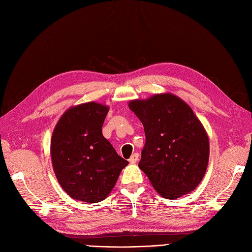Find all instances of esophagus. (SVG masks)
Instances as JSON below:
<instances>
[{
	"label": "esophagus",
	"instance_id": "esophagus-1",
	"mask_svg": "<svg viewBox=\"0 0 252 252\" xmlns=\"http://www.w3.org/2000/svg\"><path fill=\"white\" fill-rule=\"evenodd\" d=\"M138 158H139V154L138 153H135V154H133L132 155V157L129 158V163H132V164H134V163H136L137 161H138Z\"/></svg>",
	"mask_w": 252,
	"mask_h": 252
}]
</instances>
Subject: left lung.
Wrapping results in <instances>:
<instances>
[{
    "label": "left lung",
    "mask_w": 252,
    "mask_h": 252,
    "mask_svg": "<svg viewBox=\"0 0 252 252\" xmlns=\"http://www.w3.org/2000/svg\"><path fill=\"white\" fill-rule=\"evenodd\" d=\"M128 107L144 126L139 167L156 191L167 199L193 191L206 173L210 144L192 109L170 93L132 100Z\"/></svg>",
    "instance_id": "left-lung-1"
}]
</instances>
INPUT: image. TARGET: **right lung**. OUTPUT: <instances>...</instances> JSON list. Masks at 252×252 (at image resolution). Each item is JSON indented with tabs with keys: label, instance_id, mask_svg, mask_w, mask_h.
<instances>
[{
	"label": "right lung",
	"instance_id": "right-lung-1",
	"mask_svg": "<svg viewBox=\"0 0 252 252\" xmlns=\"http://www.w3.org/2000/svg\"><path fill=\"white\" fill-rule=\"evenodd\" d=\"M107 106L91 101L68 109L56 126L51 141L53 168L71 198L104 200L128 162L102 136Z\"/></svg>",
	"mask_w": 252,
	"mask_h": 252
}]
</instances>
